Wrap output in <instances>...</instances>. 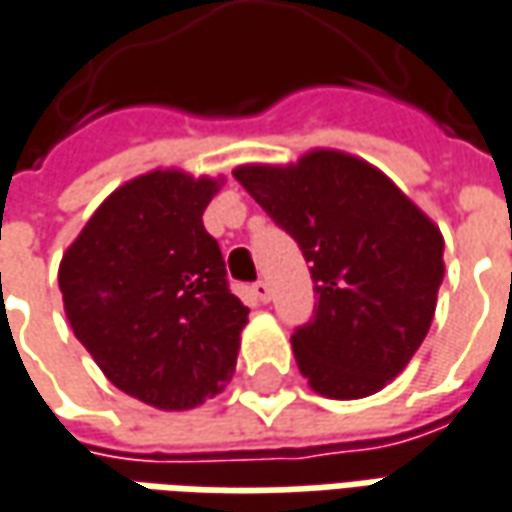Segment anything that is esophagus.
<instances>
[{
	"label": "esophagus",
	"mask_w": 512,
	"mask_h": 512,
	"mask_svg": "<svg viewBox=\"0 0 512 512\" xmlns=\"http://www.w3.org/2000/svg\"><path fill=\"white\" fill-rule=\"evenodd\" d=\"M252 294H255L260 303H269V300H272V289H269L266 280H255V283H252Z\"/></svg>",
	"instance_id": "esophagus-1"
}]
</instances>
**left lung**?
Returning a JSON list of instances; mask_svg holds the SVG:
<instances>
[{"mask_svg": "<svg viewBox=\"0 0 512 512\" xmlns=\"http://www.w3.org/2000/svg\"><path fill=\"white\" fill-rule=\"evenodd\" d=\"M311 263L317 303L291 348L331 399L377 394L422 345L445 274L436 223L368 161L314 150L289 167L235 169Z\"/></svg>", "mask_w": 512, "mask_h": 512, "instance_id": "left-lung-1", "label": "left lung"}]
</instances>
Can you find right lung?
<instances>
[{"label": "right lung", "mask_w": 512, "mask_h": 512, "mask_svg": "<svg viewBox=\"0 0 512 512\" xmlns=\"http://www.w3.org/2000/svg\"><path fill=\"white\" fill-rule=\"evenodd\" d=\"M221 181L155 169L118 186L59 266L79 343L124 394L186 411L226 388L249 309L203 209Z\"/></svg>", "instance_id": "obj_1"}]
</instances>
